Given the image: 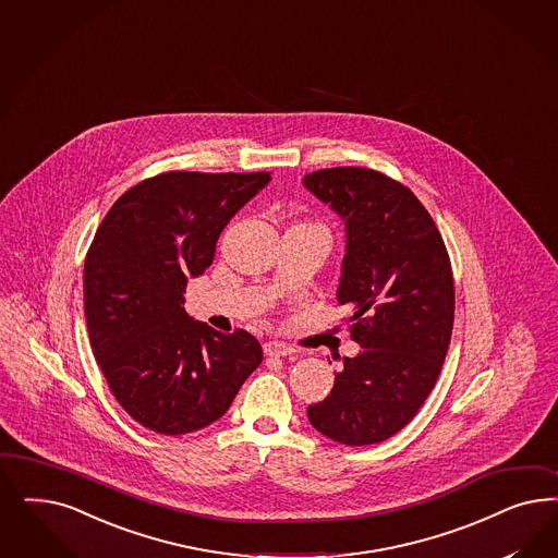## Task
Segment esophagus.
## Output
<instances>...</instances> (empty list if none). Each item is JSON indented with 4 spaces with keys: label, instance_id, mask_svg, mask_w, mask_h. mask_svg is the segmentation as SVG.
Segmentation results:
<instances>
[{
    "label": "esophagus",
    "instance_id": "esophagus-1",
    "mask_svg": "<svg viewBox=\"0 0 558 558\" xmlns=\"http://www.w3.org/2000/svg\"><path fill=\"white\" fill-rule=\"evenodd\" d=\"M293 353V349L281 341H267L265 342V355L269 357H288Z\"/></svg>",
    "mask_w": 558,
    "mask_h": 558
}]
</instances>
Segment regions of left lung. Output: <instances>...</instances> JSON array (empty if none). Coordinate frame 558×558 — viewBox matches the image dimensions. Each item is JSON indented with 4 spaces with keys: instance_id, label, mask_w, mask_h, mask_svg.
<instances>
[{
    "instance_id": "left-lung-1",
    "label": "left lung",
    "mask_w": 558,
    "mask_h": 558,
    "mask_svg": "<svg viewBox=\"0 0 558 558\" xmlns=\"http://www.w3.org/2000/svg\"><path fill=\"white\" fill-rule=\"evenodd\" d=\"M302 182L344 223L337 300L361 347L307 418L342 446H372L411 423L441 372L453 328L450 256L421 201L386 174L347 166Z\"/></svg>"
}]
</instances>
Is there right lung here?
Returning a JSON list of instances; mask_svg holds the SVG:
<instances>
[{"instance_id":"1","label":"right lung","mask_w":558,"mask_h":558,"mask_svg":"<svg viewBox=\"0 0 558 558\" xmlns=\"http://www.w3.org/2000/svg\"><path fill=\"white\" fill-rule=\"evenodd\" d=\"M269 180L166 172L117 198L96 230L84 265L92 351L117 402L151 432L216 423L263 361L251 332H217L182 304L223 228Z\"/></svg>"}]
</instances>
